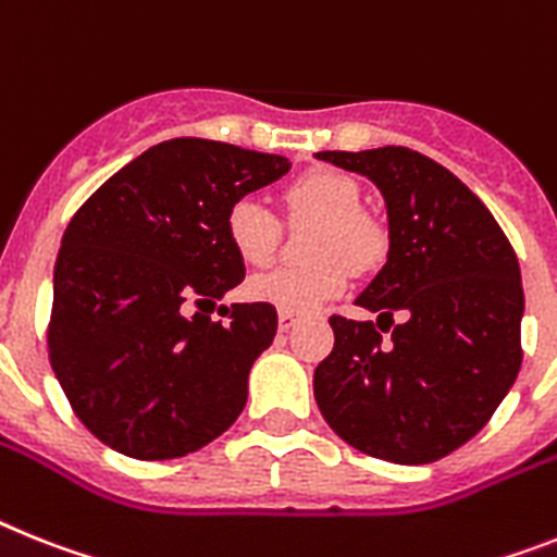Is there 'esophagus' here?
<instances>
[{"label":"esophagus","instance_id":"34e87169","mask_svg":"<svg viewBox=\"0 0 557 557\" xmlns=\"http://www.w3.org/2000/svg\"><path fill=\"white\" fill-rule=\"evenodd\" d=\"M297 325V314L294 311H280V331H288Z\"/></svg>","mask_w":557,"mask_h":557}]
</instances>
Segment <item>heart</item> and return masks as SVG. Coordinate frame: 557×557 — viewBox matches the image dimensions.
I'll return each instance as SVG.
<instances>
[{"mask_svg":"<svg viewBox=\"0 0 557 557\" xmlns=\"http://www.w3.org/2000/svg\"><path fill=\"white\" fill-rule=\"evenodd\" d=\"M292 218H311L317 226L308 237L314 263L280 265L246 283V294L280 311H308L334 300L350 283V269L371 271L387 251V235L371 214L362 212L359 184L345 172L311 170L283 189ZM226 240L243 263H269L280 240V223L255 198L235 200L226 212Z\"/></svg>","mask_w":557,"mask_h":557,"instance_id":"heart-1","label":"heart"}]
</instances>
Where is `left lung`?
<instances>
[{
  "instance_id": "1",
  "label": "left lung",
  "mask_w": 557,
  "mask_h": 557,
  "mask_svg": "<svg viewBox=\"0 0 557 557\" xmlns=\"http://www.w3.org/2000/svg\"><path fill=\"white\" fill-rule=\"evenodd\" d=\"M317 158L380 186L391 249L357 297L380 314L376 325L329 320L334 350L317 366L314 399L350 447L394 465H430L470 442L516 382L518 257L490 209L422 152L380 147ZM382 330L392 331L387 344Z\"/></svg>"
}]
</instances>
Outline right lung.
Wrapping results in <instances>:
<instances>
[{
	"label": "right lung",
	"instance_id": "right-lung-1",
	"mask_svg": "<svg viewBox=\"0 0 557 557\" xmlns=\"http://www.w3.org/2000/svg\"><path fill=\"white\" fill-rule=\"evenodd\" d=\"M288 166L235 144L172 138L73 214L55 257L48 350L70 408L98 442L163 461L235 424L277 311L235 302L214 322L203 308L246 277L223 228L228 207ZM191 305L199 311L189 318Z\"/></svg>",
	"mask_w": 557,
	"mask_h": 557
}]
</instances>
